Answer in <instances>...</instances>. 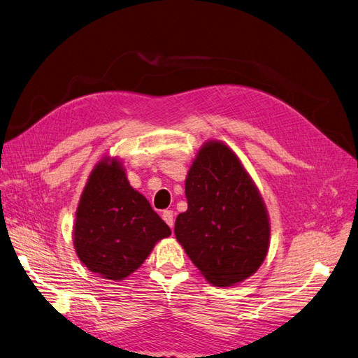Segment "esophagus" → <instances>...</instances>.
I'll return each mask as SVG.
<instances>
[{"mask_svg": "<svg viewBox=\"0 0 358 358\" xmlns=\"http://www.w3.org/2000/svg\"><path fill=\"white\" fill-rule=\"evenodd\" d=\"M162 220L166 221V224L173 229V210H164L162 212Z\"/></svg>", "mask_w": 358, "mask_h": 358, "instance_id": "esophagus-1", "label": "esophagus"}]
</instances>
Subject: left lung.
<instances>
[{"mask_svg": "<svg viewBox=\"0 0 358 358\" xmlns=\"http://www.w3.org/2000/svg\"><path fill=\"white\" fill-rule=\"evenodd\" d=\"M188 210L175 222L178 242L201 275L230 287L254 275L268 251L266 204L233 150L204 143L185 180Z\"/></svg>", "mask_w": 358, "mask_h": 358, "instance_id": "8db88e82", "label": "left lung"}]
</instances>
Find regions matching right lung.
<instances>
[{
    "label": "right lung",
    "mask_w": 358,
    "mask_h": 358,
    "mask_svg": "<svg viewBox=\"0 0 358 358\" xmlns=\"http://www.w3.org/2000/svg\"><path fill=\"white\" fill-rule=\"evenodd\" d=\"M171 234L125 176L116 158L94 167L74 221V249L91 272L121 280L143 264L155 243Z\"/></svg>",
    "instance_id": "add662e5"
}]
</instances>
